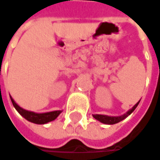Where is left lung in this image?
Masks as SVG:
<instances>
[{
  "instance_id": "8db88e82",
  "label": "left lung",
  "mask_w": 160,
  "mask_h": 160,
  "mask_svg": "<svg viewBox=\"0 0 160 160\" xmlns=\"http://www.w3.org/2000/svg\"><path fill=\"white\" fill-rule=\"evenodd\" d=\"M140 101H138L130 110H128L126 114L120 116V117H109V116H106V115H93V117L98 121H100L101 123H104V124H108V125H114V124H117L120 121H122L123 119H125L127 117H128L132 112L136 109V108L138 107V105L139 104Z\"/></svg>"
}]
</instances>
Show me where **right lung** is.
<instances>
[{"mask_svg": "<svg viewBox=\"0 0 160 160\" xmlns=\"http://www.w3.org/2000/svg\"><path fill=\"white\" fill-rule=\"evenodd\" d=\"M11 100H12L13 107L19 112V114L21 116H22L26 120H28L32 123H34V124H39V125L46 124L48 122H51L52 120L55 119L62 113L61 110H57V111H52V112H47V113L38 114V113H34V112L28 111V110L20 108L12 97H11Z\"/></svg>", "mask_w": 160, "mask_h": 160, "instance_id": "1", "label": "right lung"}]
</instances>
